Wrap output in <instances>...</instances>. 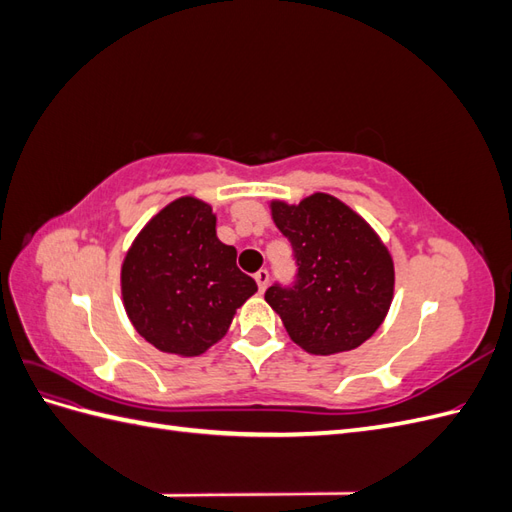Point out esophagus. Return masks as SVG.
<instances>
[{
  "label": "esophagus",
  "mask_w": 512,
  "mask_h": 512,
  "mask_svg": "<svg viewBox=\"0 0 512 512\" xmlns=\"http://www.w3.org/2000/svg\"><path fill=\"white\" fill-rule=\"evenodd\" d=\"M254 280H256V284H258V290L265 292L267 286H269V271H267V269L256 271V273H254Z\"/></svg>",
  "instance_id": "esophagus-1"
}]
</instances>
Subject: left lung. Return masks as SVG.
<instances>
[{
    "label": "left lung",
    "instance_id": "8db88e82",
    "mask_svg": "<svg viewBox=\"0 0 512 512\" xmlns=\"http://www.w3.org/2000/svg\"><path fill=\"white\" fill-rule=\"evenodd\" d=\"M271 218L292 243L299 280L271 286L265 301L309 354L359 348L378 331L395 294V265L378 232L344 200L314 192L290 205L273 198Z\"/></svg>",
    "mask_w": 512,
    "mask_h": 512
}]
</instances>
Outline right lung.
I'll return each instance as SVG.
<instances>
[{"instance_id":"1","label":"right lung","mask_w":512,"mask_h":512,"mask_svg":"<svg viewBox=\"0 0 512 512\" xmlns=\"http://www.w3.org/2000/svg\"><path fill=\"white\" fill-rule=\"evenodd\" d=\"M218 215L179 196L141 228L121 262V299L138 335L160 352L200 356L226 335L258 290L218 239Z\"/></svg>"}]
</instances>
